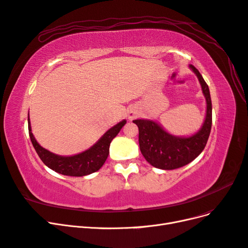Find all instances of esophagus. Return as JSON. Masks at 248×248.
<instances>
[{"label": "esophagus", "mask_w": 248, "mask_h": 248, "mask_svg": "<svg viewBox=\"0 0 248 248\" xmlns=\"http://www.w3.org/2000/svg\"><path fill=\"white\" fill-rule=\"evenodd\" d=\"M139 116H140V111H139V109H138L137 108H130V110H129V112H128V119H129V120L136 119V118H138Z\"/></svg>", "instance_id": "obj_1"}]
</instances>
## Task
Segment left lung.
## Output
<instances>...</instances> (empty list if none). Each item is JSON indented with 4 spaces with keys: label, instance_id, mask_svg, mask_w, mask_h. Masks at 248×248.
Listing matches in <instances>:
<instances>
[{
    "label": "left lung",
    "instance_id": "left-lung-1",
    "mask_svg": "<svg viewBox=\"0 0 248 248\" xmlns=\"http://www.w3.org/2000/svg\"><path fill=\"white\" fill-rule=\"evenodd\" d=\"M190 68L197 74L207 101V114L201 130L189 138H177L164 131L158 124L150 120H134L139 127L140 149L151 166L161 170H175L186 166L202 153L206 147L212 126V102L209 87L193 65Z\"/></svg>",
    "mask_w": 248,
    "mask_h": 248
}]
</instances>
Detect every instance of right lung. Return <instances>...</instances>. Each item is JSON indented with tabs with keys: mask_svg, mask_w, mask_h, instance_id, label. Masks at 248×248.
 <instances>
[{
	"mask_svg": "<svg viewBox=\"0 0 248 248\" xmlns=\"http://www.w3.org/2000/svg\"><path fill=\"white\" fill-rule=\"evenodd\" d=\"M125 124L126 120H123L114 127H111L92 148H90L87 151L74 156L66 157L56 155L42 148L35 140L31 130L30 119H28L30 139H31L32 144L42 162L52 170L59 172V174L72 177L87 176L98 170L108 158L110 141L112 139L116 138Z\"/></svg>",
	"mask_w": 248,
	"mask_h": 248,
	"instance_id": "add662e5",
	"label": "right lung"
}]
</instances>
